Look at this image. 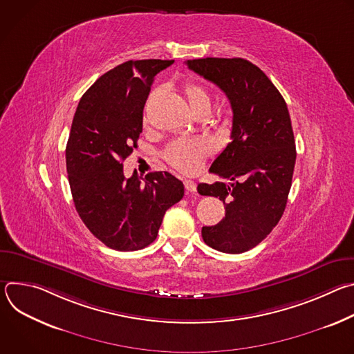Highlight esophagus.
Here are the masks:
<instances>
[{"instance_id":"1","label":"esophagus","mask_w":354,"mask_h":354,"mask_svg":"<svg viewBox=\"0 0 354 354\" xmlns=\"http://www.w3.org/2000/svg\"><path fill=\"white\" fill-rule=\"evenodd\" d=\"M183 185H185V189L187 190V192H190V193H193V192H196V183L193 182V180H189V179H186L185 182H183Z\"/></svg>"}]
</instances>
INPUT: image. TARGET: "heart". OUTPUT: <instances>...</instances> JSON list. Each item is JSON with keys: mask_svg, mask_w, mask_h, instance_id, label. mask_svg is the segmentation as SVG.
<instances>
[{"mask_svg": "<svg viewBox=\"0 0 354 354\" xmlns=\"http://www.w3.org/2000/svg\"><path fill=\"white\" fill-rule=\"evenodd\" d=\"M183 93L194 113L210 109V95L205 86L196 82H186ZM212 153L210 144L203 138L175 140L167 148L164 157L167 162L182 174H194L200 169L205 158Z\"/></svg>", "mask_w": 354, "mask_h": 354, "instance_id": "heart-1", "label": "heart"}]
</instances>
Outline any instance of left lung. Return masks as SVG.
I'll return each mask as SVG.
<instances>
[{"mask_svg":"<svg viewBox=\"0 0 354 354\" xmlns=\"http://www.w3.org/2000/svg\"><path fill=\"white\" fill-rule=\"evenodd\" d=\"M196 74L216 84L232 109L231 142L210 172L231 183H200L197 192L220 197L225 217L201 228L205 242L224 254H242L261 243L280 221L291 187L295 141L281 93L245 59H194Z\"/></svg>","mask_w":354,"mask_h":354,"instance_id":"1","label":"left lung"}]
</instances>
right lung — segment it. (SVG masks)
I'll return each instance as SVG.
<instances>
[{"label":"right lung","mask_w":354,"mask_h":354,"mask_svg":"<svg viewBox=\"0 0 354 354\" xmlns=\"http://www.w3.org/2000/svg\"><path fill=\"white\" fill-rule=\"evenodd\" d=\"M171 64L151 59L115 67L82 95L73 119L66 162L74 205L86 228L116 250L154 242L165 212L183 197V183L168 172L123 174L154 77Z\"/></svg>","instance_id":"1"}]
</instances>
